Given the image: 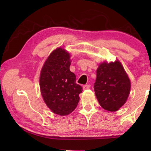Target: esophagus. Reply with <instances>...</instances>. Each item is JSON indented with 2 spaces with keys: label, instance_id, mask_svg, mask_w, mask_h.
Instances as JSON below:
<instances>
[{
  "label": "esophagus",
  "instance_id": "1",
  "mask_svg": "<svg viewBox=\"0 0 151 151\" xmlns=\"http://www.w3.org/2000/svg\"><path fill=\"white\" fill-rule=\"evenodd\" d=\"M89 88H90V86L88 84H86L83 86V89H84V90H85V89H88Z\"/></svg>",
  "mask_w": 151,
  "mask_h": 151
}]
</instances>
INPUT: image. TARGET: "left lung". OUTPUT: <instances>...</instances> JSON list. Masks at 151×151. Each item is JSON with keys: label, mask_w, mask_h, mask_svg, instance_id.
<instances>
[{"label": "left lung", "mask_w": 151, "mask_h": 151, "mask_svg": "<svg viewBox=\"0 0 151 151\" xmlns=\"http://www.w3.org/2000/svg\"><path fill=\"white\" fill-rule=\"evenodd\" d=\"M130 87V79L119 61L104 62L99 65L94 91L104 110L115 111L123 106L129 97Z\"/></svg>", "instance_id": "left-lung-1"}]
</instances>
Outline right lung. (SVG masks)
Listing matches in <instances>:
<instances>
[{
	"label": "right lung",
	"mask_w": 151,
	"mask_h": 151,
	"mask_svg": "<svg viewBox=\"0 0 151 151\" xmlns=\"http://www.w3.org/2000/svg\"><path fill=\"white\" fill-rule=\"evenodd\" d=\"M70 54L57 48L53 50L41 69L40 77L41 93L53 113L67 115L77 106L81 86L76 83V76L70 72Z\"/></svg>",
	"instance_id": "obj_1"
}]
</instances>
